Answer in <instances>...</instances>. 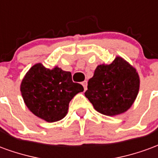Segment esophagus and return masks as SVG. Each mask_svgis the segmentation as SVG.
<instances>
[{
  "instance_id": "34e87169",
  "label": "esophagus",
  "mask_w": 158,
  "mask_h": 158,
  "mask_svg": "<svg viewBox=\"0 0 158 158\" xmlns=\"http://www.w3.org/2000/svg\"><path fill=\"white\" fill-rule=\"evenodd\" d=\"M82 85L84 86V89H85V90H86V89H87V81H83Z\"/></svg>"
}]
</instances>
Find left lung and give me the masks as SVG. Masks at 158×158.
Segmentation results:
<instances>
[{
  "label": "left lung",
  "instance_id": "left-lung-1",
  "mask_svg": "<svg viewBox=\"0 0 158 158\" xmlns=\"http://www.w3.org/2000/svg\"><path fill=\"white\" fill-rule=\"evenodd\" d=\"M85 95L94 108L106 116L124 113L135 102L139 88L136 69L120 56L111 64L97 66Z\"/></svg>",
  "mask_w": 158,
  "mask_h": 158
}]
</instances>
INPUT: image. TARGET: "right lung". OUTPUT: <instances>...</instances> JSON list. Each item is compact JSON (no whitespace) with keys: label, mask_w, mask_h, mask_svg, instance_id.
<instances>
[{"label":"right lung","mask_w":158,"mask_h":158,"mask_svg":"<svg viewBox=\"0 0 158 158\" xmlns=\"http://www.w3.org/2000/svg\"><path fill=\"white\" fill-rule=\"evenodd\" d=\"M20 90L26 106L35 116L53 123L66 116L70 101L84 87L73 82L70 72L36 63L24 76Z\"/></svg>","instance_id":"right-lung-1"}]
</instances>
